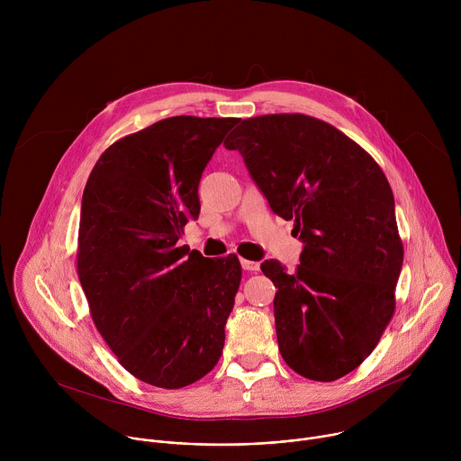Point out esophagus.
I'll use <instances>...</instances> for the list:
<instances>
[{
    "mask_svg": "<svg viewBox=\"0 0 461 461\" xmlns=\"http://www.w3.org/2000/svg\"><path fill=\"white\" fill-rule=\"evenodd\" d=\"M240 267H242V270H246V272H258V270H260V265H258L257 260L240 258Z\"/></svg>",
    "mask_w": 461,
    "mask_h": 461,
    "instance_id": "obj_1",
    "label": "esophagus"
}]
</instances>
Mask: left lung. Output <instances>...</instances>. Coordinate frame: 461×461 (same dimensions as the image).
I'll return each mask as SVG.
<instances>
[{
  "instance_id": "1",
  "label": "left lung",
  "mask_w": 461,
  "mask_h": 461,
  "mask_svg": "<svg viewBox=\"0 0 461 461\" xmlns=\"http://www.w3.org/2000/svg\"><path fill=\"white\" fill-rule=\"evenodd\" d=\"M239 151L274 213L303 242L294 274L265 260L281 356L297 374L334 381L375 348L393 313L402 267L393 194L375 160L334 125L306 114L242 120Z\"/></svg>"
}]
</instances>
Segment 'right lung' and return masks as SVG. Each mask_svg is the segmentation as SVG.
Returning <instances> with one entry per match:
<instances>
[{"label": "right lung", "mask_w": 461, "mask_h": 461, "mask_svg": "<svg viewBox=\"0 0 461 461\" xmlns=\"http://www.w3.org/2000/svg\"><path fill=\"white\" fill-rule=\"evenodd\" d=\"M239 118L171 116L114 142L82 196L78 276L98 332L144 383L180 388L219 361L240 285L237 257L178 246L199 182Z\"/></svg>", "instance_id": "right-lung-1"}]
</instances>
